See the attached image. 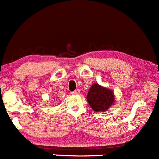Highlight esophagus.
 <instances>
[{
	"label": "esophagus",
	"mask_w": 159,
	"mask_h": 159,
	"mask_svg": "<svg viewBox=\"0 0 159 159\" xmlns=\"http://www.w3.org/2000/svg\"><path fill=\"white\" fill-rule=\"evenodd\" d=\"M79 93H80V90H78V89H77V90H75L74 91H72V94H73V95H78Z\"/></svg>",
	"instance_id": "obj_1"
}]
</instances>
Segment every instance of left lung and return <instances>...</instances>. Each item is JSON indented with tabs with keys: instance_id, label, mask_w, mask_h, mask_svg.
Here are the masks:
<instances>
[{
	"instance_id": "1",
	"label": "left lung",
	"mask_w": 159,
	"mask_h": 159,
	"mask_svg": "<svg viewBox=\"0 0 159 159\" xmlns=\"http://www.w3.org/2000/svg\"><path fill=\"white\" fill-rule=\"evenodd\" d=\"M87 99L93 110L98 112L107 111L114 103V96L113 91L98 84H93L89 90Z\"/></svg>"
}]
</instances>
